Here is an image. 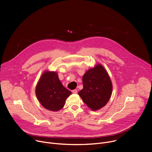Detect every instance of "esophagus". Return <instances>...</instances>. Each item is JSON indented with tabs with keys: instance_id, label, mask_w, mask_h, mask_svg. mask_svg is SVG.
Listing matches in <instances>:
<instances>
[{
	"instance_id": "obj_1",
	"label": "esophagus",
	"mask_w": 152,
	"mask_h": 152,
	"mask_svg": "<svg viewBox=\"0 0 152 152\" xmlns=\"http://www.w3.org/2000/svg\"><path fill=\"white\" fill-rule=\"evenodd\" d=\"M72 93H74V94H76V93H77V90H72Z\"/></svg>"
}]
</instances>
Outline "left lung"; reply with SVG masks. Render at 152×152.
I'll return each mask as SVG.
<instances>
[{
  "label": "left lung",
  "mask_w": 152,
  "mask_h": 152,
  "mask_svg": "<svg viewBox=\"0 0 152 152\" xmlns=\"http://www.w3.org/2000/svg\"><path fill=\"white\" fill-rule=\"evenodd\" d=\"M83 89L78 94L83 102L96 111L104 106L112 94L113 85L106 70L101 64L86 72L82 77Z\"/></svg>",
  "instance_id": "1"
}]
</instances>
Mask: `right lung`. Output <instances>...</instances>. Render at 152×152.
I'll return each mask as SVG.
<instances>
[{"mask_svg":"<svg viewBox=\"0 0 152 152\" xmlns=\"http://www.w3.org/2000/svg\"><path fill=\"white\" fill-rule=\"evenodd\" d=\"M35 94L43 107L51 111H58L64 107L72 92L63 86L56 72L45 71L37 83Z\"/></svg>","mask_w":152,"mask_h":152,"instance_id":"add662e5","label":"right lung"}]
</instances>
